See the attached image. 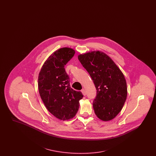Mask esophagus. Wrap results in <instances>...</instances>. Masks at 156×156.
Instances as JSON below:
<instances>
[{
    "instance_id": "1",
    "label": "esophagus",
    "mask_w": 156,
    "mask_h": 156,
    "mask_svg": "<svg viewBox=\"0 0 156 156\" xmlns=\"http://www.w3.org/2000/svg\"><path fill=\"white\" fill-rule=\"evenodd\" d=\"M81 92L82 93V94H83L84 96H85V95H86V91H85V89H82Z\"/></svg>"
}]
</instances>
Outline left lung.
<instances>
[{"label": "left lung", "mask_w": 156, "mask_h": 156, "mask_svg": "<svg viewBox=\"0 0 156 156\" xmlns=\"http://www.w3.org/2000/svg\"><path fill=\"white\" fill-rule=\"evenodd\" d=\"M78 58L88 72L97 90L93 102L95 115L103 121L114 119L121 111L127 98L124 75L114 61L102 51L80 54Z\"/></svg>", "instance_id": "8db88e82"}]
</instances>
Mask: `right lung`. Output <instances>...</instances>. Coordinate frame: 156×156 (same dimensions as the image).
Masks as SVG:
<instances>
[{"mask_svg": "<svg viewBox=\"0 0 156 156\" xmlns=\"http://www.w3.org/2000/svg\"><path fill=\"white\" fill-rule=\"evenodd\" d=\"M75 52L68 47L53 52L45 61L38 78L39 94L45 107L55 118L62 120L74 117L83 98L81 92L71 88L64 68Z\"/></svg>", "mask_w": 156, "mask_h": 156, "instance_id": "1", "label": "right lung"}]
</instances>
